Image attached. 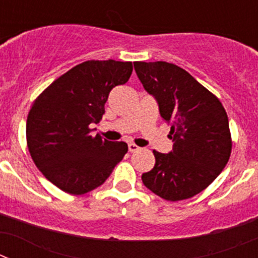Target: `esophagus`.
Segmentation results:
<instances>
[{"instance_id": "34e87169", "label": "esophagus", "mask_w": 258, "mask_h": 258, "mask_svg": "<svg viewBox=\"0 0 258 258\" xmlns=\"http://www.w3.org/2000/svg\"><path fill=\"white\" fill-rule=\"evenodd\" d=\"M127 149H129V151L131 152H136L140 150V147H138L137 145H134V143H129V145H127Z\"/></svg>"}]
</instances>
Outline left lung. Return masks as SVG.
<instances>
[{
	"label": "left lung",
	"mask_w": 258,
	"mask_h": 258,
	"mask_svg": "<svg viewBox=\"0 0 258 258\" xmlns=\"http://www.w3.org/2000/svg\"><path fill=\"white\" fill-rule=\"evenodd\" d=\"M146 92L170 124L169 154L154 151L155 166L142 182L170 202L188 199L207 188L222 172L231 154L229 118L222 103L187 71L166 61H136Z\"/></svg>",
	"instance_id": "obj_1"
}]
</instances>
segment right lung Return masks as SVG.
Wrapping results in <instances>:
<instances>
[{
    "label": "right lung",
    "mask_w": 258,
    "mask_h": 258,
    "mask_svg": "<svg viewBox=\"0 0 258 258\" xmlns=\"http://www.w3.org/2000/svg\"><path fill=\"white\" fill-rule=\"evenodd\" d=\"M132 61L88 60L61 75L41 93L27 117L32 160L56 187L83 195L99 187L127 152L125 142L92 136L109 92L124 85Z\"/></svg>",
    "instance_id": "1"
}]
</instances>
